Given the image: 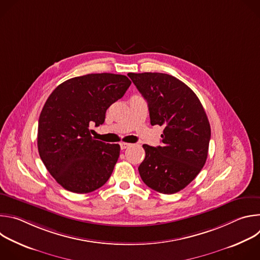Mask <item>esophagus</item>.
<instances>
[{"mask_svg": "<svg viewBox=\"0 0 260 260\" xmlns=\"http://www.w3.org/2000/svg\"><path fill=\"white\" fill-rule=\"evenodd\" d=\"M131 146V144L129 143H124V142H121L120 143V148L122 150H124V149H126L127 147H129Z\"/></svg>", "mask_w": 260, "mask_h": 260, "instance_id": "esophagus-1", "label": "esophagus"}]
</instances>
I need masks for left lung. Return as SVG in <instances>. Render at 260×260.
Masks as SVG:
<instances>
[{
    "instance_id": "1",
    "label": "left lung",
    "mask_w": 260,
    "mask_h": 260,
    "mask_svg": "<svg viewBox=\"0 0 260 260\" xmlns=\"http://www.w3.org/2000/svg\"><path fill=\"white\" fill-rule=\"evenodd\" d=\"M148 103L151 125H162L161 146L143 145V182L165 194L176 193L199 175L208 157L211 127L197 94L172 75L128 73Z\"/></svg>"
}]
</instances>
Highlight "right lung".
<instances>
[{
	"mask_svg": "<svg viewBox=\"0 0 260 260\" xmlns=\"http://www.w3.org/2000/svg\"><path fill=\"white\" fill-rule=\"evenodd\" d=\"M131 84L124 75L88 74L62 82L47 99L39 117L38 150L64 189L88 193L110 178L120 146L94 140L89 126L104 123L107 109Z\"/></svg>",
	"mask_w": 260,
	"mask_h": 260,
	"instance_id": "add662e5",
	"label": "right lung"
}]
</instances>
